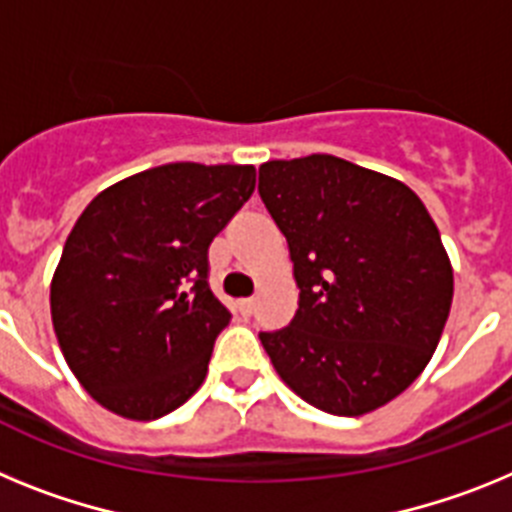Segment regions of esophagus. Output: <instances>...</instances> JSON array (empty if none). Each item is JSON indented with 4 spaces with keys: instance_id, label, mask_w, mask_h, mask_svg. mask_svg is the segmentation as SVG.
<instances>
[{
    "instance_id": "1",
    "label": "esophagus",
    "mask_w": 512,
    "mask_h": 512,
    "mask_svg": "<svg viewBox=\"0 0 512 512\" xmlns=\"http://www.w3.org/2000/svg\"><path fill=\"white\" fill-rule=\"evenodd\" d=\"M239 311H242L244 317H250L252 311H255V299H242V301H239Z\"/></svg>"
}]
</instances>
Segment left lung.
Listing matches in <instances>:
<instances>
[{
	"mask_svg": "<svg viewBox=\"0 0 512 512\" xmlns=\"http://www.w3.org/2000/svg\"><path fill=\"white\" fill-rule=\"evenodd\" d=\"M260 198L288 242L299 309L260 332L304 402L358 417L399 397L433 358L453 270L428 208L404 182L332 154L260 167Z\"/></svg>",
	"mask_w": 512,
	"mask_h": 512,
	"instance_id": "8db88e82",
	"label": "left lung"
}]
</instances>
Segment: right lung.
<instances>
[{"instance_id": "1", "label": "right lung", "mask_w": 512, "mask_h": 512, "mask_svg": "<svg viewBox=\"0 0 512 512\" xmlns=\"http://www.w3.org/2000/svg\"><path fill=\"white\" fill-rule=\"evenodd\" d=\"M252 190V164L172 162L84 208L53 273L51 319L71 373L105 410L157 420L203 384L231 319L208 286V247Z\"/></svg>"}]
</instances>
